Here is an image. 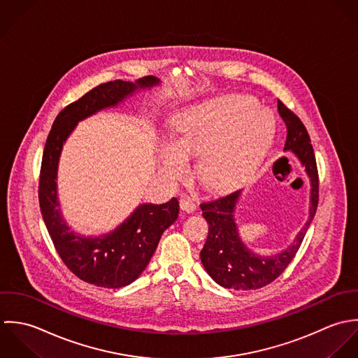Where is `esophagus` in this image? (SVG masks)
I'll return each instance as SVG.
<instances>
[{
	"instance_id": "34e87169",
	"label": "esophagus",
	"mask_w": 358,
	"mask_h": 358,
	"mask_svg": "<svg viewBox=\"0 0 358 358\" xmlns=\"http://www.w3.org/2000/svg\"><path fill=\"white\" fill-rule=\"evenodd\" d=\"M180 208H181V210H184L187 213H192L196 210V205L189 198H182L180 201Z\"/></svg>"
}]
</instances>
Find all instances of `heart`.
Wrapping results in <instances>:
<instances>
[{
	"mask_svg": "<svg viewBox=\"0 0 358 358\" xmlns=\"http://www.w3.org/2000/svg\"><path fill=\"white\" fill-rule=\"evenodd\" d=\"M264 117H269L267 125ZM275 131L274 119L246 98L222 96L191 106L174 124V141L162 145L159 169L170 181L189 173L188 155H202L198 177L212 192H222L252 174Z\"/></svg>",
	"mask_w": 358,
	"mask_h": 358,
	"instance_id": "obj_1",
	"label": "heart"
}]
</instances>
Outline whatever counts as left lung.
I'll return each instance as SVG.
<instances>
[{"instance_id":"left-lung-1","label":"left lung","mask_w":358,"mask_h":358,"mask_svg":"<svg viewBox=\"0 0 358 358\" xmlns=\"http://www.w3.org/2000/svg\"><path fill=\"white\" fill-rule=\"evenodd\" d=\"M278 113L287 130L284 150H290L297 157L310 180L308 220L284 250L270 256H260L253 253L239 236L235 208L241 191L203 202L201 209L209 224V235L201 252V260L213 281L227 289H260L277 280L297 253L317 212L318 171L308 133L301 120L281 101H278Z\"/></svg>"}]
</instances>
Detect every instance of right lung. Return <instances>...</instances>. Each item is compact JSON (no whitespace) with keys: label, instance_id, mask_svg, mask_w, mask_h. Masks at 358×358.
<instances>
[{"label":"right lung","instance_id":"1","mask_svg":"<svg viewBox=\"0 0 358 358\" xmlns=\"http://www.w3.org/2000/svg\"><path fill=\"white\" fill-rule=\"evenodd\" d=\"M160 83L155 76L136 83L115 80L101 84L68 105L48 134L40 173V209L54 246L76 277L99 287L117 289L134 282L153 256L162 234L177 220L178 201L143 203L117 228L99 236L78 235L61 213L57 191L58 164L64 143L78 122L106 108L117 106L136 91Z\"/></svg>","mask_w":358,"mask_h":358}]
</instances>
